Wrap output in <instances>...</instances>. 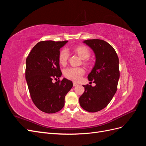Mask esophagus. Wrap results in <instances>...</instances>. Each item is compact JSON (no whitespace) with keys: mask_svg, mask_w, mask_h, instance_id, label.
<instances>
[{"mask_svg":"<svg viewBox=\"0 0 146 146\" xmlns=\"http://www.w3.org/2000/svg\"><path fill=\"white\" fill-rule=\"evenodd\" d=\"M77 83H76V82H73V86H77Z\"/></svg>","mask_w":146,"mask_h":146,"instance_id":"obj_1","label":"esophagus"}]
</instances>
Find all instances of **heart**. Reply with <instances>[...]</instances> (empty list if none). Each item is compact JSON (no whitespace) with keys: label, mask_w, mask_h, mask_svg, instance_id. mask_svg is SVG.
I'll list each match as a JSON object with an SVG mask.
<instances>
[{"label":"heart","mask_w":146,"mask_h":146,"mask_svg":"<svg viewBox=\"0 0 146 146\" xmlns=\"http://www.w3.org/2000/svg\"><path fill=\"white\" fill-rule=\"evenodd\" d=\"M74 51L82 59H87L90 56V51L88 48L83 46L74 48ZM69 57V53L66 48H63L59 54V62L61 64L65 65ZM85 73V70L81 67H70L64 70V76L66 78L73 81H78Z\"/></svg>","instance_id":"1"}]
</instances>
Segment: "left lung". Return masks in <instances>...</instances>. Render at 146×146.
Returning <instances> with one entry per match:
<instances>
[{
    "instance_id": "8db88e82",
    "label": "left lung",
    "mask_w": 146,
    "mask_h": 146,
    "mask_svg": "<svg viewBox=\"0 0 146 146\" xmlns=\"http://www.w3.org/2000/svg\"><path fill=\"white\" fill-rule=\"evenodd\" d=\"M94 51L96 63L88 78L96 83L95 86L86 85L79 98L83 109L94 113L105 108L117 91L119 78V58L114 48L102 39H88L83 41Z\"/></svg>"
}]
</instances>
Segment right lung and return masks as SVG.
Masks as SVG:
<instances>
[{"label": "right lung", "instance_id": "add662e5", "mask_svg": "<svg viewBox=\"0 0 146 146\" xmlns=\"http://www.w3.org/2000/svg\"><path fill=\"white\" fill-rule=\"evenodd\" d=\"M68 41L39 42L26 59L25 78L30 97L35 106L46 113H55L63 108L65 96L73 86L72 81L59 79L62 74L60 49Z\"/></svg>", "mask_w": 146, "mask_h": 146}]
</instances>
